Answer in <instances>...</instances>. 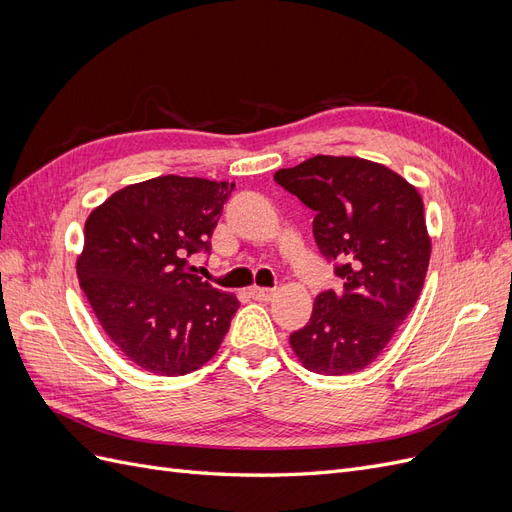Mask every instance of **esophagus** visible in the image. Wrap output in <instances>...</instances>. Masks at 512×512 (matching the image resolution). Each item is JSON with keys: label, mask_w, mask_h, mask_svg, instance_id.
I'll use <instances>...</instances> for the list:
<instances>
[{"label": "esophagus", "mask_w": 512, "mask_h": 512, "mask_svg": "<svg viewBox=\"0 0 512 512\" xmlns=\"http://www.w3.org/2000/svg\"><path fill=\"white\" fill-rule=\"evenodd\" d=\"M250 297L256 299V301H271L275 297V290L254 286V288H250Z\"/></svg>", "instance_id": "esophagus-1"}]
</instances>
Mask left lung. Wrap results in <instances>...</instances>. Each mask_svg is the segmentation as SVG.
<instances>
[{"mask_svg":"<svg viewBox=\"0 0 512 512\" xmlns=\"http://www.w3.org/2000/svg\"><path fill=\"white\" fill-rule=\"evenodd\" d=\"M275 181L316 211L314 237L335 260L344 292H320L290 346L305 369L346 376L391 342L423 290L431 256L423 198L389 166L350 156H314Z\"/></svg>","mask_w":512,"mask_h":512,"instance_id":"left-lung-1","label":"left lung"}]
</instances>
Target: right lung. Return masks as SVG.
<instances>
[{"label": "right lung", "mask_w": 512, "mask_h": 512, "mask_svg": "<svg viewBox=\"0 0 512 512\" xmlns=\"http://www.w3.org/2000/svg\"><path fill=\"white\" fill-rule=\"evenodd\" d=\"M235 183L164 175L89 213L76 275L100 327L136 367L183 376L218 352L239 301L190 267L211 250Z\"/></svg>", "instance_id": "add662e5"}]
</instances>
